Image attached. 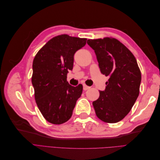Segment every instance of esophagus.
Segmentation results:
<instances>
[{
    "label": "esophagus",
    "mask_w": 160,
    "mask_h": 160,
    "mask_svg": "<svg viewBox=\"0 0 160 160\" xmlns=\"http://www.w3.org/2000/svg\"><path fill=\"white\" fill-rule=\"evenodd\" d=\"M89 89H90V87L86 85L85 84H83V90L85 91V90H88Z\"/></svg>",
    "instance_id": "obj_1"
}]
</instances>
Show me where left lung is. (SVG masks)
I'll return each instance as SVG.
<instances>
[{"label": "left lung", "instance_id": "1", "mask_svg": "<svg viewBox=\"0 0 160 160\" xmlns=\"http://www.w3.org/2000/svg\"><path fill=\"white\" fill-rule=\"evenodd\" d=\"M101 72L109 77L105 91L93 102L96 115L105 123L122 120L132 109L139 93L142 75L134 55L118 39H89Z\"/></svg>", "mask_w": 160, "mask_h": 160}]
</instances>
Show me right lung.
I'll list each match as a JSON object with an SVG mask.
<instances>
[{"label":"right lung","instance_id":"1","mask_svg":"<svg viewBox=\"0 0 160 160\" xmlns=\"http://www.w3.org/2000/svg\"><path fill=\"white\" fill-rule=\"evenodd\" d=\"M87 38L61 35L53 37L38 51L32 62V84L38 109L51 123L59 125L72 116L83 85L71 86L67 75L72 69L74 55Z\"/></svg>","mask_w":160,"mask_h":160}]
</instances>
